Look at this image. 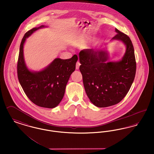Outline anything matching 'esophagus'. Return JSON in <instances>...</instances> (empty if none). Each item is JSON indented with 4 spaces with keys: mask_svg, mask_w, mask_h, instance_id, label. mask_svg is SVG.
Here are the masks:
<instances>
[{
    "mask_svg": "<svg viewBox=\"0 0 154 154\" xmlns=\"http://www.w3.org/2000/svg\"><path fill=\"white\" fill-rule=\"evenodd\" d=\"M80 65H81L80 63H79V62H77V63H76V69H79Z\"/></svg>",
    "mask_w": 154,
    "mask_h": 154,
    "instance_id": "obj_1",
    "label": "esophagus"
}]
</instances>
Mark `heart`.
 <instances>
[{"label":"heart","instance_id":"obj_1","mask_svg":"<svg viewBox=\"0 0 154 154\" xmlns=\"http://www.w3.org/2000/svg\"><path fill=\"white\" fill-rule=\"evenodd\" d=\"M88 41V39L85 35H80L73 39L72 44L74 46L82 47L86 45Z\"/></svg>","mask_w":154,"mask_h":154}]
</instances>
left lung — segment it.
Returning a JSON list of instances; mask_svg holds the SVG:
<instances>
[{"instance_id":"obj_1","label":"left lung","mask_w":154,"mask_h":154,"mask_svg":"<svg viewBox=\"0 0 154 154\" xmlns=\"http://www.w3.org/2000/svg\"><path fill=\"white\" fill-rule=\"evenodd\" d=\"M117 33L111 42L121 41L126 48L121 60L109 61L106 45L100 50L87 49L79 53V69L89 100L100 108L121 101L134 81L136 63L133 44L129 36L115 28Z\"/></svg>"}]
</instances>
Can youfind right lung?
<instances>
[{"mask_svg":"<svg viewBox=\"0 0 154 154\" xmlns=\"http://www.w3.org/2000/svg\"><path fill=\"white\" fill-rule=\"evenodd\" d=\"M41 25L33 28L25 34L20 47L17 63V74L20 83L28 98L38 106L53 108L61 101L71 75L75 70L78 57L69 59L55 58L40 71H32L26 65L24 46L26 39L36 31L47 28Z\"/></svg>","mask_w":154,"mask_h":154,"instance_id":"1","label":"right lung"}]
</instances>
